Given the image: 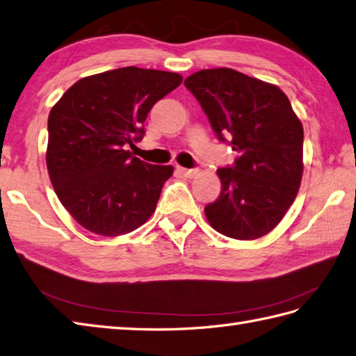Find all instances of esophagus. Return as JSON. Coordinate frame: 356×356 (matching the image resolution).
Returning <instances> with one entry per match:
<instances>
[{
  "instance_id": "esophagus-1",
  "label": "esophagus",
  "mask_w": 356,
  "mask_h": 356,
  "mask_svg": "<svg viewBox=\"0 0 356 356\" xmlns=\"http://www.w3.org/2000/svg\"><path fill=\"white\" fill-rule=\"evenodd\" d=\"M178 170H179L181 175L186 177V178H195V177H197V173H199V170H197V169H186V168H178Z\"/></svg>"
}]
</instances>
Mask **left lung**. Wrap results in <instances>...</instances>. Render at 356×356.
I'll list each match as a JSON object with an SVG mask.
<instances>
[{
  "label": "left lung",
  "instance_id": "1",
  "mask_svg": "<svg viewBox=\"0 0 356 356\" xmlns=\"http://www.w3.org/2000/svg\"><path fill=\"white\" fill-rule=\"evenodd\" d=\"M222 142L238 159L218 170L222 192L205 207L211 227L236 240L270 232L296 199L303 173V127L278 86L229 67L186 78Z\"/></svg>",
  "mask_w": 356,
  "mask_h": 356
}]
</instances>
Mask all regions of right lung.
<instances>
[{"label": "right lung", "mask_w": 356, "mask_h": 356, "mask_svg": "<svg viewBox=\"0 0 356 356\" xmlns=\"http://www.w3.org/2000/svg\"><path fill=\"white\" fill-rule=\"evenodd\" d=\"M181 81L177 72L119 67L78 80L51 108L48 175L84 229L124 236L155 211L173 168L138 160L127 146L142 140L149 110Z\"/></svg>", "instance_id": "right-lung-1"}]
</instances>
